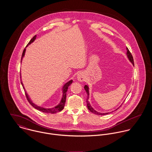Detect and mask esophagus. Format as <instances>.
I'll use <instances>...</instances> for the list:
<instances>
[{"instance_id":"obj_1","label":"esophagus","mask_w":152,"mask_h":152,"mask_svg":"<svg viewBox=\"0 0 152 152\" xmlns=\"http://www.w3.org/2000/svg\"><path fill=\"white\" fill-rule=\"evenodd\" d=\"M77 79H78V80L79 81L82 82V81H84L85 78H84V77L83 75L80 74H78V75H77Z\"/></svg>"}]
</instances>
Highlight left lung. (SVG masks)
<instances>
[{"mask_svg":"<svg viewBox=\"0 0 152 152\" xmlns=\"http://www.w3.org/2000/svg\"><path fill=\"white\" fill-rule=\"evenodd\" d=\"M126 50H127V52H126V56H127V57H128V59H129V60L130 61V62L132 63V64H133V65L134 66V61H133V56H132V55L131 54V53H130V51H129V49L126 47ZM84 89H85V90H86V92H87V107H88V109L92 112V113H95V114H96V115H107V114H108L109 113H101V112H98L97 111H96L95 110H94L93 108L91 106V105H90V104H89V102H88V98H89V87L88 86H87V85H86L85 86H84ZM116 109V110H117L118 109Z\"/></svg>","mask_w":152,"mask_h":152,"instance_id":"1","label":"left lung"}]
</instances>
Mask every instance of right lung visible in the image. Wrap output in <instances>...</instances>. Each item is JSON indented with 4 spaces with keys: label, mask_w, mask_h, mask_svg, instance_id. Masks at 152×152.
I'll list each match as a JSON object with an SVG mask.
<instances>
[{
    "label": "right lung",
    "mask_w": 152,
    "mask_h": 152,
    "mask_svg": "<svg viewBox=\"0 0 152 152\" xmlns=\"http://www.w3.org/2000/svg\"><path fill=\"white\" fill-rule=\"evenodd\" d=\"M36 35L34 36L30 40V41L28 42V43L27 44V45H26V47H27L28 45H30V44L32 43L36 40ZM25 52H26V48L24 49V50H23V53H22L21 63H22L23 58L24 56ZM20 78H21V73H20ZM72 80H69V81L68 82H67L66 83H65V84L64 85V86L63 87V89H62V91H63V96H62L61 99L60 103H59L57 106H56V107H53V108H44L39 107V106H37V105L34 104L32 102V101L30 99V98H29L28 94H27V92H26L25 88H24V87L23 86V83H22V79H21V84H22L23 89H24V91H25L26 96V98H27V99L28 102H29V103L31 104V105L33 107H34V108L39 110H40V111H41V112H44V113H57V112L61 111V110H62L63 109L64 107V105H65V100H66V91H67V90H68V87L72 84Z\"/></svg>",
    "instance_id": "obj_1"
}]
</instances>
